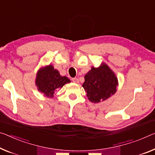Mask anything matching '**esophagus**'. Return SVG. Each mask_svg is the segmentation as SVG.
Wrapping results in <instances>:
<instances>
[{
    "label": "esophagus",
    "mask_w": 155,
    "mask_h": 155,
    "mask_svg": "<svg viewBox=\"0 0 155 155\" xmlns=\"http://www.w3.org/2000/svg\"><path fill=\"white\" fill-rule=\"evenodd\" d=\"M72 81H73V82H75V83H78V82H79V80H78V78H72Z\"/></svg>",
    "instance_id": "34e87169"
}]
</instances>
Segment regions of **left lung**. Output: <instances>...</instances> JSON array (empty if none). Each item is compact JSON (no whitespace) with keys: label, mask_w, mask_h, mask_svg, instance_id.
Segmentation results:
<instances>
[{"label":"left lung","mask_w":155,"mask_h":155,"mask_svg":"<svg viewBox=\"0 0 155 155\" xmlns=\"http://www.w3.org/2000/svg\"><path fill=\"white\" fill-rule=\"evenodd\" d=\"M117 86V78L105 64L98 68L92 67L85 75L82 84L88 98L93 102H100L109 98L115 94Z\"/></svg>","instance_id":"left-lung-1"}]
</instances>
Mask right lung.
I'll return each mask as SVG.
<instances>
[{
  "label": "right lung",
  "mask_w": 155,
  "mask_h": 155,
  "mask_svg": "<svg viewBox=\"0 0 155 155\" xmlns=\"http://www.w3.org/2000/svg\"><path fill=\"white\" fill-rule=\"evenodd\" d=\"M71 81L66 76H61L59 71L49 65L39 70L37 73L36 85L38 90L47 97H53L57 89L61 88Z\"/></svg>",
  "instance_id": "add662e5"
}]
</instances>
